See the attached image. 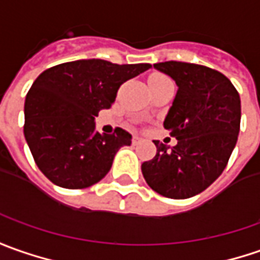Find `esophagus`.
<instances>
[{"label": "esophagus", "mask_w": 260, "mask_h": 260, "mask_svg": "<svg viewBox=\"0 0 260 260\" xmlns=\"http://www.w3.org/2000/svg\"><path fill=\"white\" fill-rule=\"evenodd\" d=\"M132 144H134V145H137V144H139V138H138V137H134V139H132Z\"/></svg>", "instance_id": "esophagus-1"}]
</instances>
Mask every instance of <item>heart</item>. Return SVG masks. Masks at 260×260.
I'll return each mask as SVG.
<instances>
[{"label":"heart","mask_w":260,"mask_h":260,"mask_svg":"<svg viewBox=\"0 0 260 260\" xmlns=\"http://www.w3.org/2000/svg\"><path fill=\"white\" fill-rule=\"evenodd\" d=\"M166 83H171V80L161 73H152L151 76L148 77V85L149 86H159L166 85Z\"/></svg>","instance_id":"obj_1"}]
</instances>
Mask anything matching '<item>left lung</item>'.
<instances>
[{"mask_svg":"<svg viewBox=\"0 0 260 260\" xmlns=\"http://www.w3.org/2000/svg\"><path fill=\"white\" fill-rule=\"evenodd\" d=\"M154 68L178 86L164 121L177 145L154 141L157 155L141 170L158 194L188 199L204 191L228 166L240 129V96L228 77L206 66L164 61Z\"/></svg>","mask_w":260,"mask_h":260,"instance_id":"obj_1","label":"left lung"}]
</instances>
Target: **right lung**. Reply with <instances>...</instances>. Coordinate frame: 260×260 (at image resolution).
<instances>
[{
  "label": "right lung",
  "instance_id": "add662e5",
  "mask_svg": "<svg viewBox=\"0 0 260 260\" xmlns=\"http://www.w3.org/2000/svg\"><path fill=\"white\" fill-rule=\"evenodd\" d=\"M151 68L101 58L61 63L44 70L24 103V137L43 174L63 188H86L109 173L132 135L116 128L99 134L94 116L109 109L119 86Z\"/></svg>",
  "mask_w": 260,
  "mask_h": 260
}]
</instances>
